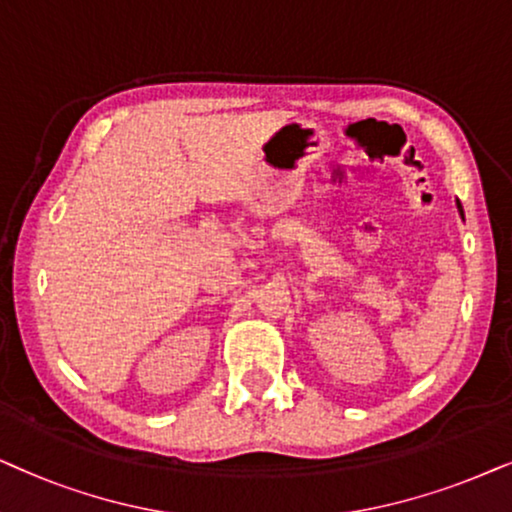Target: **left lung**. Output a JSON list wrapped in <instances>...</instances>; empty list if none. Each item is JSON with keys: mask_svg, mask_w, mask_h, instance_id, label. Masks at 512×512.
<instances>
[{"mask_svg": "<svg viewBox=\"0 0 512 512\" xmlns=\"http://www.w3.org/2000/svg\"><path fill=\"white\" fill-rule=\"evenodd\" d=\"M456 208H459V215L463 217V208H461V201L459 199H456Z\"/></svg>", "mask_w": 512, "mask_h": 512, "instance_id": "1", "label": "left lung"}]
</instances>
